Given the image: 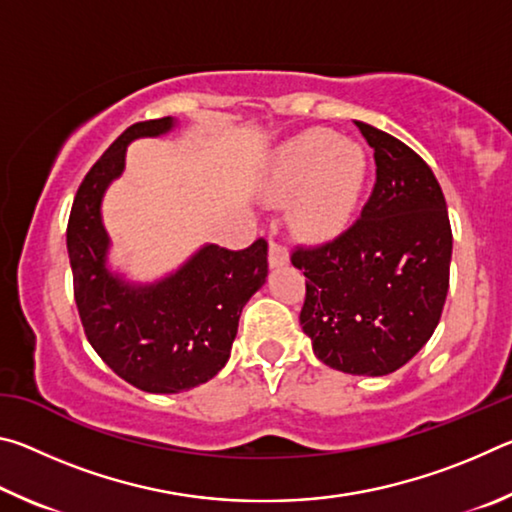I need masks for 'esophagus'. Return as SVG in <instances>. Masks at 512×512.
I'll list each match as a JSON object with an SVG mask.
<instances>
[{"label": "esophagus", "instance_id": "obj_1", "mask_svg": "<svg viewBox=\"0 0 512 512\" xmlns=\"http://www.w3.org/2000/svg\"><path fill=\"white\" fill-rule=\"evenodd\" d=\"M268 264H271V268L287 266L289 264V250L284 248L282 244H277V241H271V244H268Z\"/></svg>", "mask_w": 512, "mask_h": 512}]
</instances>
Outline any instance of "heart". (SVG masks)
Masks as SVG:
<instances>
[{
  "label": "heart",
  "mask_w": 512,
  "mask_h": 512,
  "mask_svg": "<svg viewBox=\"0 0 512 512\" xmlns=\"http://www.w3.org/2000/svg\"><path fill=\"white\" fill-rule=\"evenodd\" d=\"M366 173L368 158L361 144L325 128H309L273 153L264 194L271 201L296 194L291 207L296 230L307 239H329L357 212Z\"/></svg>",
  "instance_id": "heart-1"
}]
</instances>
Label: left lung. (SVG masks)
Instances as JSON below:
<instances>
[{
    "label": "left lung",
    "mask_w": 512,
    "mask_h": 512,
    "mask_svg": "<svg viewBox=\"0 0 512 512\" xmlns=\"http://www.w3.org/2000/svg\"><path fill=\"white\" fill-rule=\"evenodd\" d=\"M375 149L377 183L361 219L291 262L307 277L300 325L325 366L381 377L409 363L443 314L452 228L436 176L418 153L354 121Z\"/></svg>",
    "instance_id": "left-lung-1"
}]
</instances>
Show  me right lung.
<instances>
[{"label":"right lung","mask_w":512,"mask_h":512,"mask_svg":"<svg viewBox=\"0 0 512 512\" xmlns=\"http://www.w3.org/2000/svg\"><path fill=\"white\" fill-rule=\"evenodd\" d=\"M162 117L126 128L88 171L67 223L74 298L94 352L121 379L146 393H183L210 381L230 359L239 316L268 275V246L246 250L205 244L155 282H131L110 271V237L101 203L140 137L173 131Z\"/></svg>","instance_id":"obj_1"}]
</instances>
